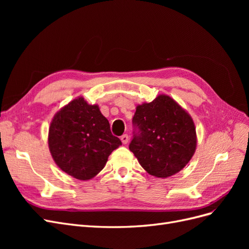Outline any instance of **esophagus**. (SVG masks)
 <instances>
[{
  "label": "esophagus",
  "instance_id": "34e87169",
  "mask_svg": "<svg viewBox=\"0 0 249 249\" xmlns=\"http://www.w3.org/2000/svg\"><path fill=\"white\" fill-rule=\"evenodd\" d=\"M120 140H122V142L124 143V144H126V143L129 142V136H127L126 134H124V135H123L122 138H120Z\"/></svg>",
  "mask_w": 249,
  "mask_h": 249
}]
</instances>
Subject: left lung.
Here are the masks:
<instances>
[{"mask_svg": "<svg viewBox=\"0 0 249 249\" xmlns=\"http://www.w3.org/2000/svg\"><path fill=\"white\" fill-rule=\"evenodd\" d=\"M130 150L150 176L166 178L182 170L196 149L192 117L166 94L136 107Z\"/></svg>", "mask_w": 249, "mask_h": 249, "instance_id": "8db88e82", "label": "left lung"}]
</instances>
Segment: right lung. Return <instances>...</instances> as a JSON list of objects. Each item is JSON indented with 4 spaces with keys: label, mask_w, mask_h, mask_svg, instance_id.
Segmentation results:
<instances>
[{
    "label": "right lung",
    "mask_w": 249,
    "mask_h": 249,
    "mask_svg": "<svg viewBox=\"0 0 249 249\" xmlns=\"http://www.w3.org/2000/svg\"><path fill=\"white\" fill-rule=\"evenodd\" d=\"M49 148L57 166L81 180L94 178L122 145L97 105L79 96L60 109L49 129Z\"/></svg>",
    "instance_id": "right-lung-1"
}]
</instances>
